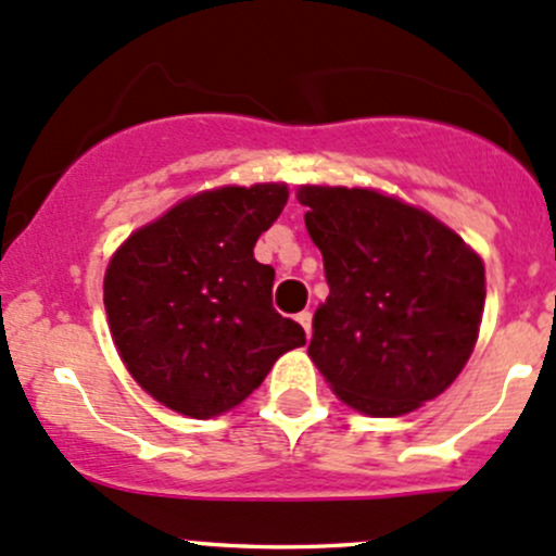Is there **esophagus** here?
Masks as SVG:
<instances>
[{
	"label": "esophagus",
	"instance_id": "34e87169",
	"mask_svg": "<svg viewBox=\"0 0 556 556\" xmlns=\"http://www.w3.org/2000/svg\"><path fill=\"white\" fill-rule=\"evenodd\" d=\"M295 319H299V325L304 328V333L312 336V312H299L295 314Z\"/></svg>",
	"mask_w": 556,
	"mask_h": 556
}]
</instances>
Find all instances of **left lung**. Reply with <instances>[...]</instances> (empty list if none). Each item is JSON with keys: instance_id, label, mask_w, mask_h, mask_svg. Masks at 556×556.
<instances>
[{"instance_id": "1", "label": "left lung", "mask_w": 556, "mask_h": 556, "mask_svg": "<svg viewBox=\"0 0 556 556\" xmlns=\"http://www.w3.org/2000/svg\"><path fill=\"white\" fill-rule=\"evenodd\" d=\"M330 295L309 357L368 417H403L450 387L479 339L484 261L457 231L374 188L299 185Z\"/></svg>"}]
</instances>
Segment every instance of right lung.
I'll return each mask as SVG.
<instances>
[{"instance_id":"1","label":"right lung","mask_w":556,"mask_h":556,"mask_svg":"<svg viewBox=\"0 0 556 556\" xmlns=\"http://www.w3.org/2000/svg\"><path fill=\"white\" fill-rule=\"evenodd\" d=\"M288 193L285 182L199 190L112 252V341L134 382L172 412L220 417L306 344L304 328L274 312V268L252 252Z\"/></svg>"}]
</instances>
